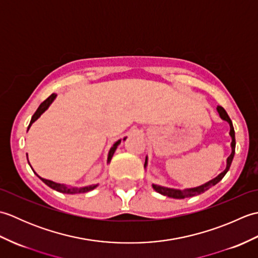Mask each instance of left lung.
Returning <instances> with one entry per match:
<instances>
[{"instance_id":"1","label":"left lung","mask_w":258,"mask_h":258,"mask_svg":"<svg viewBox=\"0 0 258 258\" xmlns=\"http://www.w3.org/2000/svg\"><path fill=\"white\" fill-rule=\"evenodd\" d=\"M217 112H218V114H220L221 118L224 119V120H226V122H228L229 126H231L229 135H231V138H232V144H231V146H232V153H231V155L227 157V165H226L225 171L222 172L220 175H218V176H216L215 178L210 180V182L204 184V185L199 186V187H194V188H189V189H184V190L168 188V187H163V186L153 184V188H154L157 191V193H160L162 195H165V196H168V197H172V199H186V197H191V196H196V195H199V194L204 193L205 190L210 189L212 186L216 185L224 176H225V174L228 172L229 167H231V164H232V161H233V158H234L235 145H236V142H235V131H234V127H233V123H232L231 118H229V116L227 115L226 111L222 106H217ZM146 165H147V157L145 158L144 166L146 167Z\"/></svg>"}]
</instances>
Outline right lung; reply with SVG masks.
<instances>
[{
    "label": "right lung",
    "instance_id": "add662e5",
    "mask_svg": "<svg viewBox=\"0 0 258 258\" xmlns=\"http://www.w3.org/2000/svg\"><path fill=\"white\" fill-rule=\"evenodd\" d=\"M56 97V94H52V95H50L48 96L46 100L44 101V102H42L41 103V105L38 106V108L36 109V112L33 114V116H32V118H31V122H30V125H29V127H27V131H29V128L31 127V125L35 122V120L41 116V115L44 113L46 109L48 108V106L51 105V103L54 101V98ZM125 140V139H124ZM120 143V140H118L117 142H115V144L111 147V150H109V152H108V157H107V163L108 162H111V160H112V156H113V154H114V152L116 151V149H117V146H118V144ZM38 176V175H37ZM40 177V176H38ZM43 182H44L47 186H50L51 188H53V189H55V190H57V191H61V193H65V194H79V193H86V191H89V190H92V189H94L97 185H91V186H85V187H81V188H76V187H68V186H65V185H61V184H57V183H55V182H52V180H50V179H45V178H42V177H40Z\"/></svg>",
    "mask_w": 258,
    "mask_h": 258
}]
</instances>
